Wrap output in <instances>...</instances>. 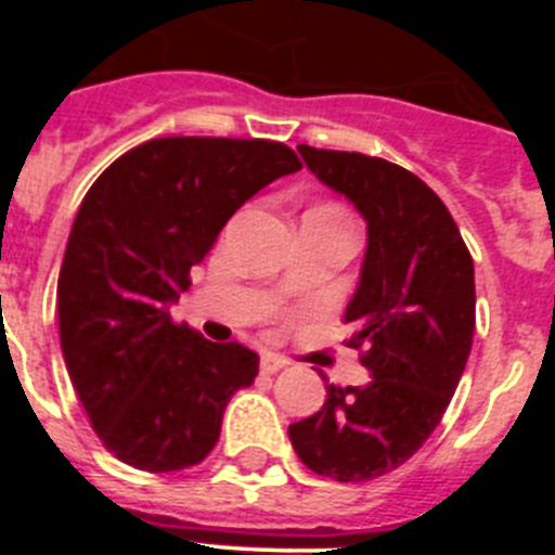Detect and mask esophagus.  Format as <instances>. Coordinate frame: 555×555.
<instances>
[{
    "label": "esophagus",
    "instance_id": "obj_1",
    "mask_svg": "<svg viewBox=\"0 0 555 555\" xmlns=\"http://www.w3.org/2000/svg\"><path fill=\"white\" fill-rule=\"evenodd\" d=\"M288 361L283 356H274V352H263L261 356V372L263 375H274V372H281Z\"/></svg>",
    "mask_w": 555,
    "mask_h": 555
}]
</instances>
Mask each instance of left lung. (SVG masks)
<instances>
[{
  "label": "left lung",
  "mask_w": 555,
  "mask_h": 555,
  "mask_svg": "<svg viewBox=\"0 0 555 555\" xmlns=\"http://www.w3.org/2000/svg\"><path fill=\"white\" fill-rule=\"evenodd\" d=\"M308 169L366 219L361 281L345 311L366 386L327 384L317 414L288 425L308 469L341 483L380 478L442 423L475 331V269L448 205L403 166L300 144ZM327 380V377H325Z\"/></svg>",
  "instance_id": "left-lung-1"
}]
</instances>
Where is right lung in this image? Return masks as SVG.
Returning <instances> with one entry per match:
<instances>
[{"mask_svg":"<svg viewBox=\"0 0 555 555\" xmlns=\"http://www.w3.org/2000/svg\"><path fill=\"white\" fill-rule=\"evenodd\" d=\"M297 169L281 141L171 135L132 146L88 189L57 278L61 347L91 428L130 467L199 464L258 375V352L171 322L169 302L235 210Z\"/></svg>","mask_w":555,"mask_h":555,"instance_id":"right-lung-1","label":"right lung"}]
</instances>
